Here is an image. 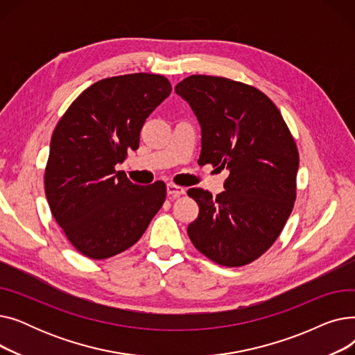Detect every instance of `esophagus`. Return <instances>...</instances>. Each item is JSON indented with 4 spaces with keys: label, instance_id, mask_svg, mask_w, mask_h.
Instances as JSON below:
<instances>
[{
    "label": "esophagus",
    "instance_id": "1",
    "mask_svg": "<svg viewBox=\"0 0 355 355\" xmlns=\"http://www.w3.org/2000/svg\"><path fill=\"white\" fill-rule=\"evenodd\" d=\"M185 193V189L180 187V185H175V184H166V194L170 197H180Z\"/></svg>",
    "mask_w": 355,
    "mask_h": 355
}]
</instances>
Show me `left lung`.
<instances>
[{"mask_svg":"<svg viewBox=\"0 0 355 355\" xmlns=\"http://www.w3.org/2000/svg\"><path fill=\"white\" fill-rule=\"evenodd\" d=\"M201 128L198 164L230 171L216 197L189 190L200 207L187 233L204 256L243 266L281 234L296 198L300 154L275 103L253 86L193 74L175 86Z\"/></svg>","mask_w":355,"mask_h":355,"instance_id":"8db88e82","label":"left lung"}]
</instances>
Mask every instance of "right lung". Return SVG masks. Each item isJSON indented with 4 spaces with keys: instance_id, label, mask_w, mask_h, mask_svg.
<instances>
[{
    "instance_id": "right-lung-1",
    "label": "right lung",
    "mask_w": 355,
    "mask_h": 355,
    "mask_svg": "<svg viewBox=\"0 0 355 355\" xmlns=\"http://www.w3.org/2000/svg\"><path fill=\"white\" fill-rule=\"evenodd\" d=\"M173 87L161 74L107 78L82 92L55 126L44 174L53 217L90 259L134 246L165 201L162 181L138 185L116 171Z\"/></svg>"
}]
</instances>
